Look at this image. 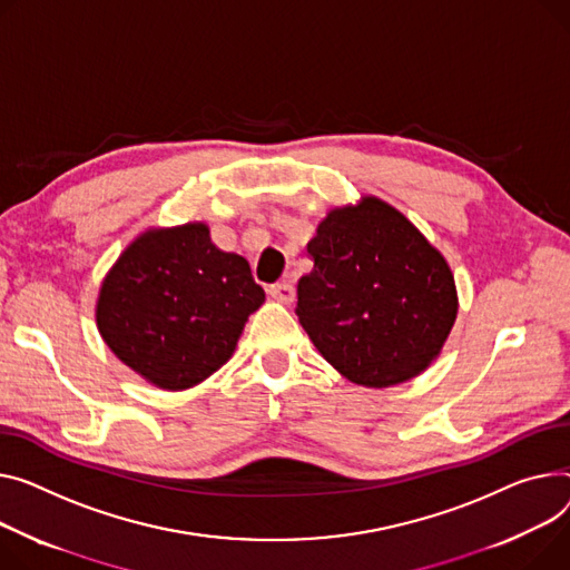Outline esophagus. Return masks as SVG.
<instances>
[{
    "instance_id": "esophagus-1",
    "label": "esophagus",
    "mask_w": 570,
    "mask_h": 570,
    "mask_svg": "<svg viewBox=\"0 0 570 570\" xmlns=\"http://www.w3.org/2000/svg\"><path fill=\"white\" fill-rule=\"evenodd\" d=\"M268 293H271V297H273V299L284 302V305H288V302H293V297H295V288H293L291 284H286V282H282V284H273V286L268 288Z\"/></svg>"
}]
</instances>
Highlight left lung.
I'll return each mask as SVG.
<instances>
[{"label": "left lung", "instance_id": "1", "mask_svg": "<svg viewBox=\"0 0 570 570\" xmlns=\"http://www.w3.org/2000/svg\"><path fill=\"white\" fill-rule=\"evenodd\" d=\"M295 314L348 381L390 387L422 373L459 312L444 256L385 202L336 208L307 245Z\"/></svg>", "mask_w": 570, "mask_h": 570}]
</instances>
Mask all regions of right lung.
<instances>
[{
	"instance_id": "add662e5",
	"label": "right lung",
	"mask_w": 570,
	"mask_h": 570,
	"mask_svg": "<svg viewBox=\"0 0 570 570\" xmlns=\"http://www.w3.org/2000/svg\"><path fill=\"white\" fill-rule=\"evenodd\" d=\"M265 299L249 263L210 243L206 224L139 236L102 282L96 321L124 364L163 390L217 371Z\"/></svg>"
}]
</instances>
